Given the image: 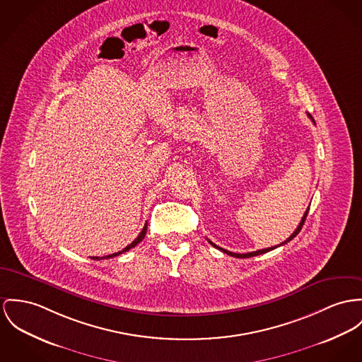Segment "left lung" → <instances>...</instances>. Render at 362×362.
<instances>
[{
  "mask_svg": "<svg viewBox=\"0 0 362 362\" xmlns=\"http://www.w3.org/2000/svg\"><path fill=\"white\" fill-rule=\"evenodd\" d=\"M308 117L313 119V117L308 114ZM313 122H314V119H313ZM307 214H308V208H307L306 212H305V215H303V218H302V221L299 223V226H298V228L292 233V235H289V238H286L284 243H281L277 247H281V245H284V244H286V243H289L291 240H293L298 234H299V231L302 230V227H303V224H305V221H306ZM211 243V241H209ZM212 244V247H215V248H218L219 250H222L224 253H227V255H230V256H234V257H252V256H257V255H262V253H266V252H270V250H276L277 247H272V248H264V250H255V252H250V253H234V252H230V250H223L221 247H218V245H215L214 243H211Z\"/></svg>",
  "mask_w": 362,
  "mask_h": 362,
  "instance_id": "left-lung-1",
  "label": "left lung"
}]
</instances>
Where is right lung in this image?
I'll return each instance as SVG.
<instances>
[{"label": "right lung", "mask_w": 362, "mask_h": 362, "mask_svg": "<svg viewBox=\"0 0 362 362\" xmlns=\"http://www.w3.org/2000/svg\"><path fill=\"white\" fill-rule=\"evenodd\" d=\"M146 231H147V223L144 224V227H143V230L140 231L139 235L135 238V241H132L128 247H125L124 250H119V252H115V253H112V255H107V256H102V257H98V256H92L90 259H93V260H100V259H110V257H114V256H118V255H121V253H124V252H127V250H132V248H135L139 243H141V240L144 238V235H146Z\"/></svg>", "instance_id": "1"}]
</instances>
